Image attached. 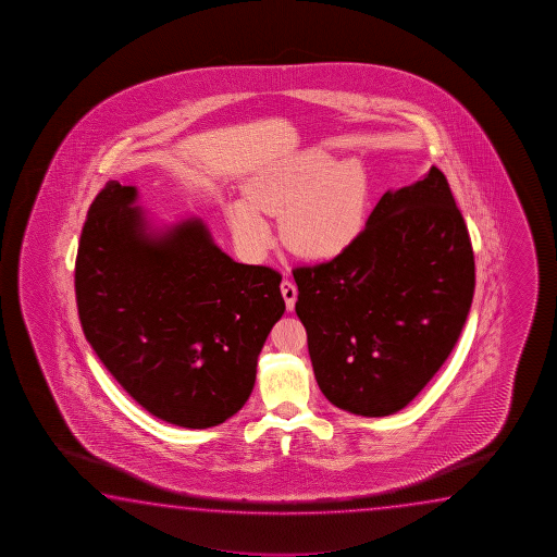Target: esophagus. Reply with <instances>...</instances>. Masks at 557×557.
Here are the masks:
<instances>
[{
  "instance_id": "1",
  "label": "esophagus",
  "mask_w": 557,
  "mask_h": 557,
  "mask_svg": "<svg viewBox=\"0 0 557 557\" xmlns=\"http://www.w3.org/2000/svg\"><path fill=\"white\" fill-rule=\"evenodd\" d=\"M281 293H283L284 302H286V310L293 311L294 304H296V296H298L296 286H294L290 281L284 278L283 283H281Z\"/></svg>"
}]
</instances>
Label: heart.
Returning <instances> with one entry per match:
<instances>
[{
	"mask_svg": "<svg viewBox=\"0 0 557 557\" xmlns=\"http://www.w3.org/2000/svg\"><path fill=\"white\" fill-rule=\"evenodd\" d=\"M370 180L359 160L333 161L308 150L255 173L246 198L230 202L227 224L239 246L263 253L271 244L267 216H281V237L293 253L330 261L349 251L367 222Z\"/></svg>",
	"mask_w": 557,
	"mask_h": 557,
	"instance_id": "heart-1",
	"label": "heart"
}]
</instances>
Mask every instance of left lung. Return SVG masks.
Listing matches in <instances>:
<instances>
[{
  "label": "left lung",
  "mask_w": 557,
  "mask_h": 557,
  "mask_svg": "<svg viewBox=\"0 0 557 557\" xmlns=\"http://www.w3.org/2000/svg\"><path fill=\"white\" fill-rule=\"evenodd\" d=\"M293 274L318 386L362 417L392 416L426 386L458 343L475 288L468 227L434 165L377 200L349 251Z\"/></svg>",
  "instance_id": "1"
}]
</instances>
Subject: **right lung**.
Returning a JSON list of instances; mask_svg holds the SVG:
<instances>
[{
    "label": "right lung",
    "mask_w": 557,
    "mask_h": 557,
    "mask_svg": "<svg viewBox=\"0 0 557 557\" xmlns=\"http://www.w3.org/2000/svg\"><path fill=\"white\" fill-rule=\"evenodd\" d=\"M136 197L109 181L87 212L76 257L85 339L151 416L216 426L251 396L257 357L284 313L283 276L236 263L198 218L150 230Z\"/></svg>",
    "instance_id": "1"
}]
</instances>
